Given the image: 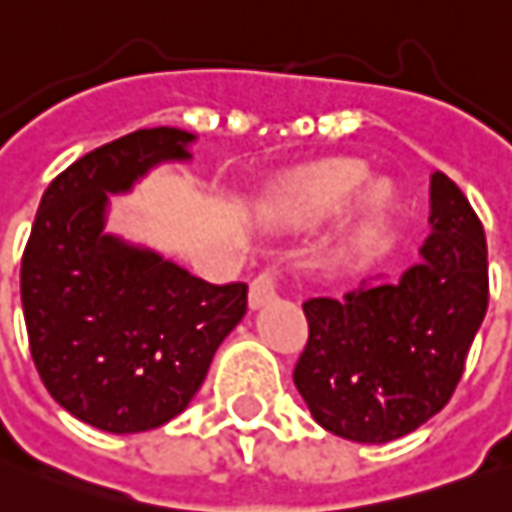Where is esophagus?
<instances>
[{
	"mask_svg": "<svg viewBox=\"0 0 512 512\" xmlns=\"http://www.w3.org/2000/svg\"><path fill=\"white\" fill-rule=\"evenodd\" d=\"M278 292V270H262L259 276L250 281V292H248V301L253 309H259L267 301H273Z\"/></svg>",
	"mask_w": 512,
	"mask_h": 512,
	"instance_id": "34e87169",
	"label": "esophagus"
}]
</instances>
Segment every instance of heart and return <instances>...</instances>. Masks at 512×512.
I'll return each instance as SVG.
<instances>
[{
    "label": "heart",
    "mask_w": 512,
    "mask_h": 512,
    "mask_svg": "<svg viewBox=\"0 0 512 512\" xmlns=\"http://www.w3.org/2000/svg\"><path fill=\"white\" fill-rule=\"evenodd\" d=\"M368 178V169L359 161H334L326 167L309 172L306 178L281 186L276 195L267 200L264 217L278 220H301V217H317L326 211L337 209L343 200L357 192ZM387 200V186L370 183L365 189V206L376 211Z\"/></svg>",
    "instance_id": "b5f03b06"
}]
</instances>
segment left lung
Wrapping results in <instances>:
<instances>
[{
  "label": "left lung",
  "instance_id": "obj_1",
  "mask_svg": "<svg viewBox=\"0 0 512 512\" xmlns=\"http://www.w3.org/2000/svg\"><path fill=\"white\" fill-rule=\"evenodd\" d=\"M432 234L396 284L309 298L295 387L317 424L357 443L404 438L449 404L488 312V242L477 211L432 175Z\"/></svg>",
  "mask_w": 512,
  "mask_h": 512
}]
</instances>
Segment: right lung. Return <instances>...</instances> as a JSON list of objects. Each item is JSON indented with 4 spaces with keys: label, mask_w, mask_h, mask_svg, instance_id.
Instances as JSON below:
<instances>
[{
    "label": "right lung",
    "mask_w": 512,
    "mask_h": 512,
    "mask_svg": "<svg viewBox=\"0 0 512 512\" xmlns=\"http://www.w3.org/2000/svg\"><path fill=\"white\" fill-rule=\"evenodd\" d=\"M189 142L186 130L150 128L77 158L47 186L21 256L38 376L102 432H147L186 410L248 312V284H209L102 231L108 195L130 192L161 161H189Z\"/></svg>",
    "instance_id": "right-lung-1"
}]
</instances>
